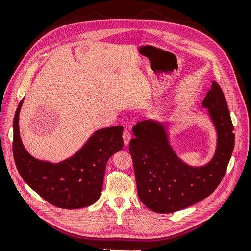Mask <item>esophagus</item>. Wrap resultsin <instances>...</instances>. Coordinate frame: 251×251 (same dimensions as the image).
Returning <instances> with one entry per match:
<instances>
[{"label":"esophagus","instance_id":"obj_1","mask_svg":"<svg viewBox=\"0 0 251 251\" xmlns=\"http://www.w3.org/2000/svg\"><path fill=\"white\" fill-rule=\"evenodd\" d=\"M122 137H123V142H124V145L127 147L129 143H130V140H131V133H130V131H126L123 132V134H122Z\"/></svg>","mask_w":251,"mask_h":251}]
</instances>
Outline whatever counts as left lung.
I'll return each mask as SVG.
<instances>
[{
	"instance_id": "1",
	"label": "left lung",
	"mask_w": 251,
	"mask_h": 251,
	"mask_svg": "<svg viewBox=\"0 0 251 251\" xmlns=\"http://www.w3.org/2000/svg\"><path fill=\"white\" fill-rule=\"evenodd\" d=\"M201 106L216 131L215 153L203 166L192 167L179 158L170 144L168 122L147 120L132 127L135 137L129 150L138 197L155 213L171 214L200 202L215 191L226 173L234 148V128L224 94L215 81Z\"/></svg>"
}]
</instances>
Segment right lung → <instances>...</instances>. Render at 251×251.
<instances>
[{"instance_id": "add662e5", "label": "right lung", "mask_w": 251, "mask_h": 251, "mask_svg": "<svg viewBox=\"0 0 251 251\" xmlns=\"http://www.w3.org/2000/svg\"><path fill=\"white\" fill-rule=\"evenodd\" d=\"M13 122V154L24 181L46 201L63 209H81L100 199L108 159L123 148L122 126L97 130L73 155L51 163L36 159L24 148L20 134V112Z\"/></svg>"}]
</instances>
